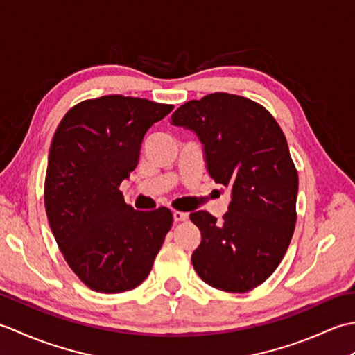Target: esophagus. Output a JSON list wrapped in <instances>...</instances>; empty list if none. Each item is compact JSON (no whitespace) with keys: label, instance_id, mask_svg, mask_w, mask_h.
Here are the masks:
<instances>
[{"label":"esophagus","instance_id":"esophagus-1","mask_svg":"<svg viewBox=\"0 0 355 355\" xmlns=\"http://www.w3.org/2000/svg\"><path fill=\"white\" fill-rule=\"evenodd\" d=\"M173 221H177V223H180V221H186L187 218H189V214H186V212H180V210H173Z\"/></svg>","mask_w":355,"mask_h":355}]
</instances>
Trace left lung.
I'll list each match as a JSON object with an SVG mask.
<instances>
[{
	"label": "left lung",
	"mask_w": 355,
	"mask_h": 355,
	"mask_svg": "<svg viewBox=\"0 0 355 355\" xmlns=\"http://www.w3.org/2000/svg\"><path fill=\"white\" fill-rule=\"evenodd\" d=\"M171 119L198 135L210 177L232 189L221 221L206 210L189 216L201 232L193 268L214 288L250 291L273 275L296 225L299 177L281 126L262 105L229 93L186 102Z\"/></svg>",
	"instance_id": "8db88e82"
}]
</instances>
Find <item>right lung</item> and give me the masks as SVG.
<instances>
[{
    "label": "right lung",
    "instance_id": "1",
    "mask_svg": "<svg viewBox=\"0 0 355 355\" xmlns=\"http://www.w3.org/2000/svg\"><path fill=\"white\" fill-rule=\"evenodd\" d=\"M172 110L111 94L74 105L58 125L45 173V212L59 250L88 288L132 290L153 268L172 212L135 210L119 186L137 166L146 131Z\"/></svg>",
    "mask_w": 355,
    "mask_h": 355
}]
</instances>
